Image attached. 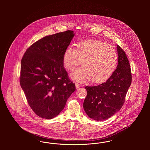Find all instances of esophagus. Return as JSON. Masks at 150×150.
<instances>
[{
	"instance_id": "obj_1",
	"label": "esophagus",
	"mask_w": 150,
	"mask_h": 150,
	"mask_svg": "<svg viewBox=\"0 0 150 150\" xmlns=\"http://www.w3.org/2000/svg\"><path fill=\"white\" fill-rule=\"evenodd\" d=\"M80 86H80L79 84H78V83H76V84H75V87H76V89H78Z\"/></svg>"
}]
</instances>
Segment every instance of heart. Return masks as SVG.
Instances as JSON below:
<instances>
[{"instance_id": "obj_1", "label": "heart", "mask_w": 150, "mask_h": 150, "mask_svg": "<svg viewBox=\"0 0 150 150\" xmlns=\"http://www.w3.org/2000/svg\"><path fill=\"white\" fill-rule=\"evenodd\" d=\"M64 67L73 71L81 64L83 66L72 72L71 78L84 83L92 80L94 83H101L109 78L116 69L118 56L114 48L107 43L97 39L79 42L75 48L69 47L63 55Z\"/></svg>"}]
</instances>
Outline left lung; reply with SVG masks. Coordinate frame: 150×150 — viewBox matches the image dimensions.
Segmentation results:
<instances>
[{
  "instance_id": "1",
  "label": "left lung",
  "mask_w": 150,
  "mask_h": 150,
  "mask_svg": "<svg viewBox=\"0 0 150 150\" xmlns=\"http://www.w3.org/2000/svg\"><path fill=\"white\" fill-rule=\"evenodd\" d=\"M118 64L107 81L100 85L86 86L87 95L84 110L96 121L111 117L121 108L132 83V74L128 59L124 51L116 45Z\"/></svg>"
}]
</instances>
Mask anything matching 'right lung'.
Listing matches in <instances>:
<instances>
[{
    "label": "right lung",
    "mask_w": 150,
    "mask_h": 150,
    "mask_svg": "<svg viewBox=\"0 0 150 150\" xmlns=\"http://www.w3.org/2000/svg\"><path fill=\"white\" fill-rule=\"evenodd\" d=\"M74 35L67 30L45 36L31 45L22 58L20 85L29 106L40 117H56L75 90L62 61Z\"/></svg>",
    "instance_id": "right-lung-1"
}]
</instances>
